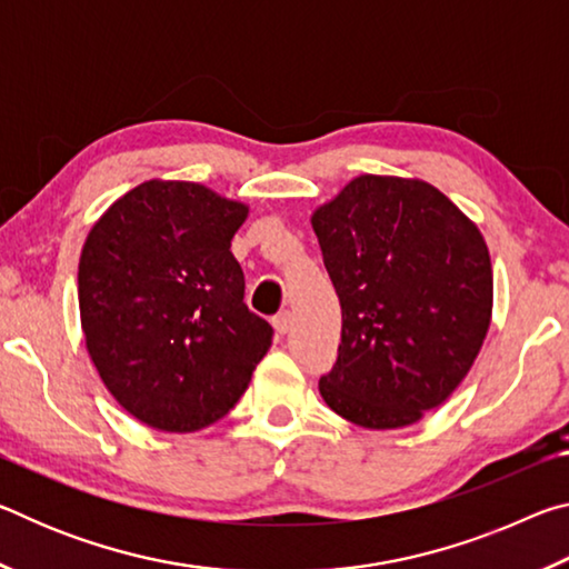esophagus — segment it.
<instances>
[{"instance_id": "34e87169", "label": "esophagus", "mask_w": 569, "mask_h": 569, "mask_svg": "<svg viewBox=\"0 0 569 569\" xmlns=\"http://www.w3.org/2000/svg\"><path fill=\"white\" fill-rule=\"evenodd\" d=\"M291 323H293L291 311H281L278 316H273V329H276V333L286 336L288 331H291Z\"/></svg>"}]
</instances>
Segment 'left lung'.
Returning <instances> with one entry per match:
<instances>
[{
	"label": "left lung",
	"mask_w": 569,
	"mask_h": 569,
	"mask_svg": "<svg viewBox=\"0 0 569 569\" xmlns=\"http://www.w3.org/2000/svg\"><path fill=\"white\" fill-rule=\"evenodd\" d=\"M341 301V343L323 401L363 429H399L467 377L492 323L485 236L419 178L359 176L313 210Z\"/></svg>",
	"instance_id": "obj_1"
}]
</instances>
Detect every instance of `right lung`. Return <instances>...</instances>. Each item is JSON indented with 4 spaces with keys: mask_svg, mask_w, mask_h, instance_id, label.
<instances>
[{
    "mask_svg": "<svg viewBox=\"0 0 569 569\" xmlns=\"http://www.w3.org/2000/svg\"><path fill=\"white\" fill-rule=\"evenodd\" d=\"M246 218V203L200 182L156 178L114 200L84 240V346L114 401L152 429L188 435L223 419L271 349L230 253Z\"/></svg>",
    "mask_w": 569,
    "mask_h": 569,
    "instance_id": "obj_1",
    "label": "right lung"
}]
</instances>
